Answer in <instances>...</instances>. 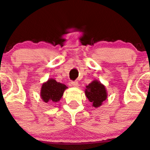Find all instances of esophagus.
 <instances>
[{"instance_id":"esophagus-1","label":"esophagus","mask_w":150,"mask_h":150,"mask_svg":"<svg viewBox=\"0 0 150 150\" xmlns=\"http://www.w3.org/2000/svg\"><path fill=\"white\" fill-rule=\"evenodd\" d=\"M70 85L72 86H73V87H76V88H78V86H79V83H78V82H76V81H71Z\"/></svg>"}]
</instances>
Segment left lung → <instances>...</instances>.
Masks as SVG:
<instances>
[{
    "instance_id": "1",
    "label": "left lung",
    "mask_w": 150,
    "mask_h": 150,
    "mask_svg": "<svg viewBox=\"0 0 150 150\" xmlns=\"http://www.w3.org/2000/svg\"><path fill=\"white\" fill-rule=\"evenodd\" d=\"M86 88L85 93L89 102L92 103V106L94 107H100L107 97L105 86L95 80L86 86Z\"/></svg>"
}]
</instances>
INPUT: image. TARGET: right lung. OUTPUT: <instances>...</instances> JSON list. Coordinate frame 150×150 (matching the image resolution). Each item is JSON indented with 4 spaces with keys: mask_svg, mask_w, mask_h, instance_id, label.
I'll use <instances>...</instances> for the list:
<instances>
[{
    "mask_svg": "<svg viewBox=\"0 0 150 150\" xmlns=\"http://www.w3.org/2000/svg\"><path fill=\"white\" fill-rule=\"evenodd\" d=\"M67 88L64 84L57 82L54 79L51 78L42 85L40 96L46 103L48 102H57L61 99Z\"/></svg>",
    "mask_w": 150,
    "mask_h": 150,
    "instance_id": "right-lung-1",
    "label": "right lung"
}]
</instances>
